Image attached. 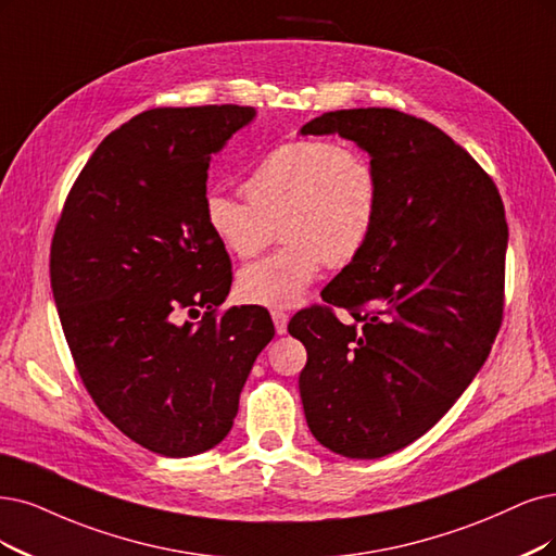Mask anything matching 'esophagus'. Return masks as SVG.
Segmentation results:
<instances>
[{
  "mask_svg": "<svg viewBox=\"0 0 556 556\" xmlns=\"http://www.w3.org/2000/svg\"><path fill=\"white\" fill-rule=\"evenodd\" d=\"M273 323H275L277 334H286V327H289V314L273 312Z\"/></svg>",
  "mask_w": 556,
  "mask_h": 556,
  "instance_id": "1",
  "label": "esophagus"
}]
</instances>
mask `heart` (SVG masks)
I'll return each instance as SVG.
<instances>
[{"label":"heart","mask_w":556,"mask_h":556,"mask_svg":"<svg viewBox=\"0 0 556 556\" xmlns=\"http://www.w3.org/2000/svg\"><path fill=\"white\" fill-rule=\"evenodd\" d=\"M242 190L247 201L219 190L205 194V222L238 258L256 256L279 224L281 250L238 273L240 300L267 309L295 306L325 263H353L374 238L382 199L371 157L320 139L281 143L244 178Z\"/></svg>","instance_id":"heart-1"}]
</instances>
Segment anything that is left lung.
<instances>
[{
	"label": "left lung",
	"mask_w": 556,
	"mask_h": 556,
	"mask_svg": "<svg viewBox=\"0 0 556 556\" xmlns=\"http://www.w3.org/2000/svg\"><path fill=\"white\" fill-rule=\"evenodd\" d=\"M300 135H339L374 160L380 215L366 250L289 323L306 348L312 435L374 460L433 428L481 371L502 323L508 229L492 178L433 123L389 108L327 112Z\"/></svg>",
	"instance_id": "obj_1"
}]
</instances>
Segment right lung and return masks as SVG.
Returning a JSON list of instances; mask_svg holds the SVG:
<instances>
[{
    "label": "right lung",
    "mask_w": 556,
    "mask_h": 556,
    "mask_svg": "<svg viewBox=\"0 0 556 556\" xmlns=\"http://www.w3.org/2000/svg\"><path fill=\"white\" fill-rule=\"evenodd\" d=\"M254 108L149 110L100 141L56 224L50 281L81 382L121 433L169 458L217 446L275 325L233 306L231 261L205 222L211 157ZM206 309L199 326L180 313Z\"/></svg>",
    "instance_id": "1"
}]
</instances>
